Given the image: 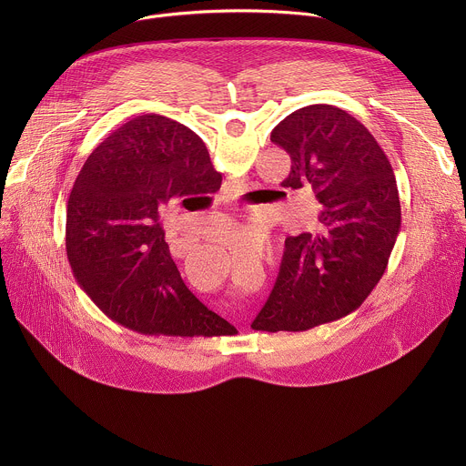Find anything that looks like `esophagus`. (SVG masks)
I'll use <instances>...</instances> for the list:
<instances>
[{
    "mask_svg": "<svg viewBox=\"0 0 466 466\" xmlns=\"http://www.w3.org/2000/svg\"><path fill=\"white\" fill-rule=\"evenodd\" d=\"M175 234H177V232H171V230H167V239H169V238H175Z\"/></svg>",
    "mask_w": 466,
    "mask_h": 466,
    "instance_id": "1",
    "label": "esophagus"
}]
</instances>
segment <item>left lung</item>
Instances as JSON below:
<instances>
[{"instance_id": "8db88e82", "label": "left lung", "mask_w": 466, "mask_h": 466, "mask_svg": "<svg viewBox=\"0 0 466 466\" xmlns=\"http://www.w3.org/2000/svg\"><path fill=\"white\" fill-rule=\"evenodd\" d=\"M271 142L291 157L282 186L311 187L319 214L313 230L286 239L275 288L252 328L302 331L349 315L370 295L400 230V198L383 149L338 106L295 110Z\"/></svg>"}]
</instances>
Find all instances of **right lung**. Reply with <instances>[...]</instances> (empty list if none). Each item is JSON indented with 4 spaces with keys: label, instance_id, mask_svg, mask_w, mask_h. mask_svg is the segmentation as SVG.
I'll list each match as a JSON object with an SVG mask.
<instances>
[{
    "label": "right lung",
    "instance_id": "add662e5",
    "mask_svg": "<svg viewBox=\"0 0 466 466\" xmlns=\"http://www.w3.org/2000/svg\"><path fill=\"white\" fill-rule=\"evenodd\" d=\"M205 142L186 125L144 114L121 125L85 162L68 198L66 250L79 286L138 334L232 336L182 282L160 214L221 187Z\"/></svg>",
    "mask_w": 466,
    "mask_h": 466
}]
</instances>
